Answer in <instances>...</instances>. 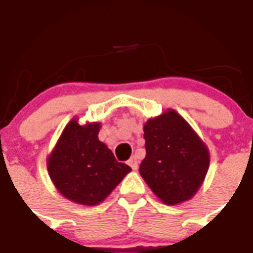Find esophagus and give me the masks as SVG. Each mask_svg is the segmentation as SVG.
I'll list each match as a JSON object with an SVG mask.
<instances>
[{
  "instance_id": "esophagus-1",
  "label": "esophagus",
  "mask_w": 253,
  "mask_h": 253,
  "mask_svg": "<svg viewBox=\"0 0 253 253\" xmlns=\"http://www.w3.org/2000/svg\"><path fill=\"white\" fill-rule=\"evenodd\" d=\"M128 165L131 166L132 170H137V166H138V161L135 156H132L131 159L128 160Z\"/></svg>"
}]
</instances>
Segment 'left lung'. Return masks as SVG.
<instances>
[{
	"label": "left lung",
	"instance_id": "left-lung-1",
	"mask_svg": "<svg viewBox=\"0 0 253 253\" xmlns=\"http://www.w3.org/2000/svg\"><path fill=\"white\" fill-rule=\"evenodd\" d=\"M146 156L140 174L165 204L192 199L209 169V150L176 111L168 110L143 125Z\"/></svg>",
	"mask_w": 253,
	"mask_h": 253
}]
</instances>
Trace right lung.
Returning a JSON list of instances; mask_svg holds the SVG:
<instances>
[{
  "label": "right lung",
  "mask_w": 253,
  "mask_h": 253,
  "mask_svg": "<svg viewBox=\"0 0 253 253\" xmlns=\"http://www.w3.org/2000/svg\"><path fill=\"white\" fill-rule=\"evenodd\" d=\"M101 122L70 120L47 156L49 176L63 197L81 206L102 203L131 171L99 141Z\"/></svg>",
  "instance_id": "right-lung-1"
}]
</instances>
